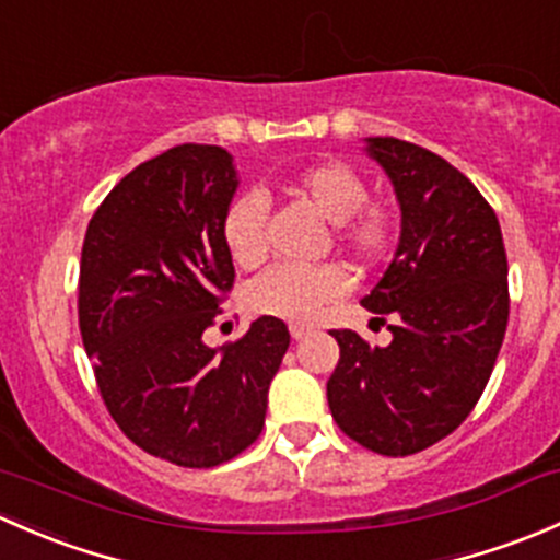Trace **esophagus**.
I'll return each mask as SVG.
<instances>
[{"instance_id": "obj_1", "label": "esophagus", "mask_w": 560, "mask_h": 560, "mask_svg": "<svg viewBox=\"0 0 560 560\" xmlns=\"http://www.w3.org/2000/svg\"><path fill=\"white\" fill-rule=\"evenodd\" d=\"M290 336L295 338V341H301V338L308 336V327L306 325H290Z\"/></svg>"}]
</instances>
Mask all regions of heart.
Here are the masks:
<instances>
[{
	"mask_svg": "<svg viewBox=\"0 0 560 560\" xmlns=\"http://www.w3.org/2000/svg\"><path fill=\"white\" fill-rule=\"evenodd\" d=\"M290 189L327 222L336 224L338 244L347 246L354 257L371 262V259L385 257L393 246V213L380 202H365L369 184L347 162L327 160L303 167L292 175ZM265 219H268V206L257 191L238 195L224 211V248L241 268H257L268 257ZM347 290L349 273L336 262L314 265V268L276 265L246 287V306L262 316L308 322L327 303L341 301Z\"/></svg>",
	"mask_w": 560,
	"mask_h": 560,
	"instance_id": "b5f03b06",
	"label": "heart"
}]
</instances>
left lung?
I'll list each match as a JSON object with an SVG mask.
<instances>
[{
	"label": "left lung",
	"instance_id": "obj_1",
	"mask_svg": "<svg viewBox=\"0 0 560 560\" xmlns=\"http://www.w3.org/2000/svg\"><path fill=\"white\" fill-rule=\"evenodd\" d=\"M365 143L393 180L400 238L360 303L393 319V341L330 330L341 358L327 404L349 439L404 457L442 442L477 406L510 319V268L495 211L457 167L398 138Z\"/></svg>",
	"mask_w": 560,
	"mask_h": 560
}]
</instances>
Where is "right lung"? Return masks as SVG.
<instances>
[{
  "instance_id": "right-lung-1",
  "label": "right lung",
  "mask_w": 560,
  "mask_h": 560,
  "mask_svg": "<svg viewBox=\"0 0 560 560\" xmlns=\"http://www.w3.org/2000/svg\"><path fill=\"white\" fill-rule=\"evenodd\" d=\"M235 189L222 145H175L113 186L83 238L78 325L100 395L129 442L184 468L257 442L290 347L276 316L219 349L202 343L235 281L222 241Z\"/></svg>"
}]
</instances>
